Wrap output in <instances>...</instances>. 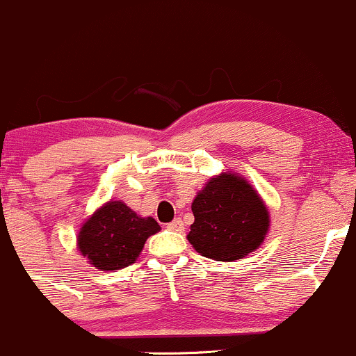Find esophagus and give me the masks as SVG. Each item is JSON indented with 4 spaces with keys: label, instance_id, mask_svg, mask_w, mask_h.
I'll use <instances>...</instances> for the list:
<instances>
[{
    "label": "esophagus",
    "instance_id": "1",
    "mask_svg": "<svg viewBox=\"0 0 356 356\" xmlns=\"http://www.w3.org/2000/svg\"><path fill=\"white\" fill-rule=\"evenodd\" d=\"M167 229H169V231H182L184 229V222L179 218L174 219L172 222L167 224Z\"/></svg>",
    "mask_w": 356,
    "mask_h": 356
}]
</instances>
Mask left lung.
Segmentation results:
<instances>
[{
  "label": "left lung",
  "mask_w": 356,
  "mask_h": 356,
  "mask_svg": "<svg viewBox=\"0 0 356 356\" xmlns=\"http://www.w3.org/2000/svg\"><path fill=\"white\" fill-rule=\"evenodd\" d=\"M194 224L187 239L216 261L243 259L266 238L269 214L263 199L236 174L212 177L192 202Z\"/></svg>",
  "instance_id": "1"
}]
</instances>
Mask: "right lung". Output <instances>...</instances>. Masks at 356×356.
I'll use <instances>...</instances> for the list:
<instances>
[{"instance_id":"obj_1","label":"right lung","mask_w":356,"mask_h":356,"mask_svg":"<svg viewBox=\"0 0 356 356\" xmlns=\"http://www.w3.org/2000/svg\"><path fill=\"white\" fill-rule=\"evenodd\" d=\"M161 229L157 220L140 218L120 201L100 207L79 234V249L102 271L127 268L137 259L145 241Z\"/></svg>"}]
</instances>
